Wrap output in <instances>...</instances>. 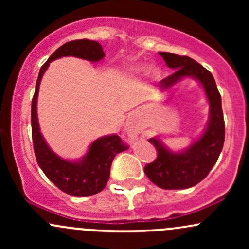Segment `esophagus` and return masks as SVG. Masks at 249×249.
<instances>
[{
    "label": "esophagus",
    "instance_id": "esophagus-1",
    "mask_svg": "<svg viewBox=\"0 0 249 249\" xmlns=\"http://www.w3.org/2000/svg\"><path fill=\"white\" fill-rule=\"evenodd\" d=\"M126 132L131 139H134L137 137V134H138V132L136 131V128H134L132 125H128L126 127Z\"/></svg>",
    "mask_w": 249,
    "mask_h": 249
}]
</instances>
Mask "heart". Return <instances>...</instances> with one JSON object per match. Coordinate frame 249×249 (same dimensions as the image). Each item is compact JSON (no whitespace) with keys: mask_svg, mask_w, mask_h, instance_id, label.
Returning <instances> with one entry per match:
<instances>
[{"mask_svg":"<svg viewBox=\"0 0 249 249\" xmlns=\"http://www.w3.org/2000/svg\"><path fill=\"white\" fill-rule=\"evenodd\" d=\"M130 73L133 76H141V75H147L150 73L151 76L157 77L159 75V70L157 68H151L148 69L146 65H134L130 69Z\"/></svg>","mask_w":249,"mask_h":249,"instance_id":"obj_1","label":"heart"}]
</instances>
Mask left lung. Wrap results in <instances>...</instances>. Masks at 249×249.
<instances>
[{"label": "left lung", "mask_w": 249, "mask_h": 249, "mask_svg": "<svg viewBox=\"0 0 249 249\" xmlns=\"http://www.w3.org/2000/svg\"><path fill=\"white\" fill-rule=\"evenodd\" d=\"M166 65L176 70L159 83L161 91H166L184 78L198 81L210 103L207 126L193 144L180 152H173L158 137L150 138L157 152L156 160L145 166V174L157 186L164 190H182L192 187L207 177L218 160L225 142V122L220 96L212 73L201 64L187 56L159 53Z\"/></svg>", "instance_id": "obj_1"}]
</instances>
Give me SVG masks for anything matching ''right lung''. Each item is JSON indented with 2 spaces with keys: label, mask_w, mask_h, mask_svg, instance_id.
Masks as SVG:
<instances>
[{
  "label": "right lung",
  "mask_w": 249,
  "mask_h": 249,
  "mask_svg": "<svg viewBox=\"0 0 249 249\" xmlns=\"http://www.w3.org/2000/svg\"><path fill=\"white\" fill-rule=\"evenodd\" d=\"M65 56H73L98 62L104 58L102 45L90 39H77L63 44L43 64L36 82L35 95L31 101V133L36 160L45 176L63 192L75 196H89L104 190L110 167L117 153L127 146L117 134H108L92 142L88 152L76 161L65 160L53 152L43 138L37 118V97L39 84L50 63Z\"/></svg>",
  "instance_id": "right-lung-1"
}]
</instances>
